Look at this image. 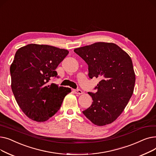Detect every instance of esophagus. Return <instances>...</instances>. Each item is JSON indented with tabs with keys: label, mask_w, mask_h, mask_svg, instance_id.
<instances>
[{
	"label": "esophagus",
	"mask_w": 156,
	"mask_h": 156,
	"mask_svg": "<svg viewBox=\"0 0 156 156\" xmlns=\"http://www.w3.org/2000/svg\"><path fill=\"white\" fill-rule=\"evenodd\" d=\"M74 92H75V93L76 94H82L83 92H82V91L80 89H76V90H74Z\"/></svg>",
	"instance_id": "esophagus-1"
}]
</instances>
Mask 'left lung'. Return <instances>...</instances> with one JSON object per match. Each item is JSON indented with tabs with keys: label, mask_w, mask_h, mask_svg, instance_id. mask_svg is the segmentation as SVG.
Instances as JSON below:
<instances>
[{
	"label": "left lung",
	"mask_w": 156,
	"mask_h": 156,
	"mask_svg": "<svg viewBox=\"0 0 156 156\" xmlns=\"http://www.w3.org/2000/svg\"><path fill=\"white\" fill-rule=\"evenodd\" d=\"M88 66V76L101 80L88 92L92 104L83 111L94 124L111 123L123 111L132 97L135 83L132 61L129 55L112 43L96 42L74 50Z\"/></svg>",
	"instance_id": "left-lung-1"
}]
</instances>
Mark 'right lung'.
<instances>
[{"label": "right lung", "mask_w": 156, "mask_h": 156, "mask_svg": "<svg viewBox=\"0 0 156 156\" xmlns=\"http://www.w3.org/2000/svg\"><path fill=\"white\" fill-rule=\"evenodd\" d=\"M69 51L48 45L28 44L16 51L11 65V88L20 108L32 120L44 122L58 111L71 88L48 81Z\"/></svg>", "instance_id": "right-lung-1"}]
</instances>
